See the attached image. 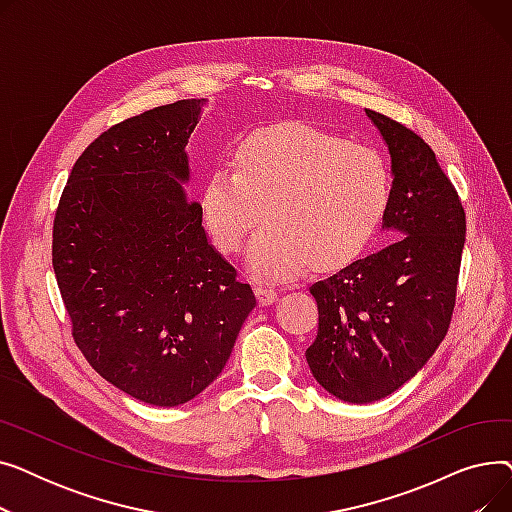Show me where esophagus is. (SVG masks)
<instances>
[{
    "instance_id": "esophagus-1",
    "label": "esophagus",
    "mask_w": 512,
    "mask_h": 512,
    "mask_svg": "<svg viewBox=\"0 0 512 512\" xmlns=\"http://www.w3.org/2000/svg\"><path fill=\"white\" fill-rule=\"evenodd\" d=\"M255 297L259 301V305H272L278 301V292L272 286H255Z\"/></svg>"
}]
</instances>
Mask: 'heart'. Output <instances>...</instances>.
Here are the masks:
<instances>
[{
	"instance_id": "heart-1",
	"label": "heart",
	"mask_w": 512,
	"mask_h": 512,
	"mask_svg": "<svg viewBox=\"0 0 512 512\" xmlns=\"http://www.w3.org/2000/svg\"><path fill=\"white\" fill-rule=\"evenodd\" d=\"M390 205V170L371 147L303 122L251 132L234 168L213 170L199 195L201 220L222 253L247 251L263 280H292L313 265L340 270L359 259Z\"/></svg>"
}]
</instances>
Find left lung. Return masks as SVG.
I'll list each match as a JSON object with an SVG mask.
<instances>
[{
  "label": "left lung",
  "instance_id": "left-lung-1",
  "mask_svg": "<svg viewBox=\"0 0 512 512\" xmlns=\"http://www.w3.org/2000/svg\"><path fill=\"white\" fill-rule=\"evenodd\" d=\"M390 153L392 242L309 290L319 328L307 348L317 384L365 405L396 392L436 353L456 299L465 209L436 153L407 126L365 110Z\"/></svg>",
  "mask_w": 512,
  "mask_h": 512
}]
</instances>
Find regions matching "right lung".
Wrapping results in <instances>:
<instances>
[{
    "label": "right lung",
    "instance_id": "add662e5",
    "mask_svg": "<svg viewBox=\"0 0 512 512\" xmlns=\"http://www.w3.org/2000/svg\"><path fill=\"white\" fill-rule=\"evenodd\" d=\"M203 105L182 99L105 130L53 220L74 342L103 380L153 407L184 405L218 378L255 307L184 188Z\"/></svg>",
    "mask_w": 512,
    "mask_h": 512
}]
</instances>
